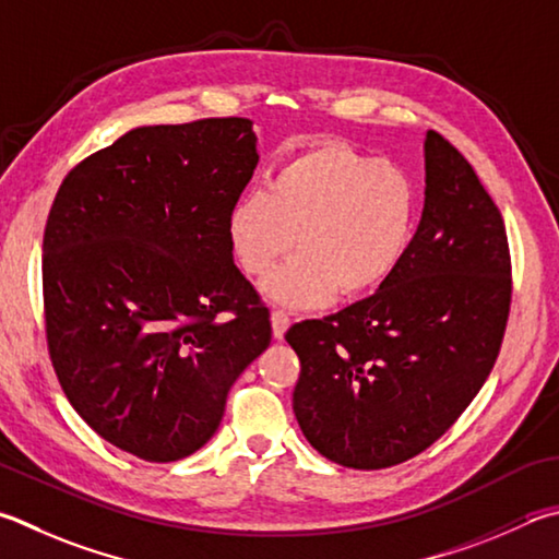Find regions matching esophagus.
<instances>
[{"instance_id": "1", "label": "esophagus", "mask_w": 559, "mask_h": 559, "mask_svg": "<svg viewBox=\"0 0 559 559\" xmlns=\"http://www.w3.org/2000/svg\"><path fill=\"white\" fill-rule=\"evenodd\" d=\"M288 324H290L288 312H283V310H273V312H271V328H273V337H276V340H283V334H286Z\"/></svg>"}]
</instances>
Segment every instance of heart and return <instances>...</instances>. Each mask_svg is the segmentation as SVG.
Masks as SVG:
<instances>
[{
    "instance_id": "heart-1",
    "label": "heart",
    "mask_w": 559,
    "mask_h": 559,
    "mask_svg": "<svg viewBox=\"0 0 559 559\" xmlns=\"http://www.w3.org/2000/svg\"><path fill=\"white\" fill-rule=\"evenodd\" d=\"M418 227V188L401 166L342 141H318L283 160L266 190L231 205L227 239L239 269L286 308L328 306L340 288L364 296L389 281Z\"/></svg>"
}]
</instances>
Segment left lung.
<instances>
[{"instance_id":"1","label":"left lung","mask_w":559,"mask_h":559,"mask_svg":"<svg viewBox=\"0 0 559 559\" xmlns=\"http://www.w3.org/2000/svg\"><path fill=\"white\" fill-rule=\"evenodd\" d=\"M509 308L501 212L469 160L428 131L423 217L399 271L373 296L286 332L306 440L352 469L428 450L491 373Z\"/></svg>"}]
</instances>
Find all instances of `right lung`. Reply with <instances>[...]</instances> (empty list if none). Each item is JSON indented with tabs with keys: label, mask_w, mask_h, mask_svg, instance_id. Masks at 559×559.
Wrapping results in <instances>:
<instances>
[{
	"label": "right lung",
	"mask_w": 559,
	"mask_h": 559,
	"mask_svg": "<svg viewBox=\"0 0 559 559\" xmlns=\"http://www.w3.org/2000/svg\"><path fill=\"white\" fill-rule=\"evenodd\" d=\"M257 164L245 117L139 127L70 170L48 212L56 377L80 418L139 460L200 450L231 383L271 344L269 308L227 239Z\"/></svg>",
	"instance_id": "obj_1"
}]
</instances>
